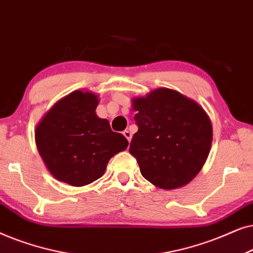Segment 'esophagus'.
Listing matches in <instances>:
<instances>
[{"instance_id": "esophagus-1", "label": "esophagus", "mask_w": 253, "mask_h": 253, "mask_svg": "<svg viewBox=\"0 0 253 253\" xmlns=\"http://www.w3.org/2000/svg\"><path fill=\"white\" fill-rule=\"evenodd\" d=\"M123 134H124V136L126 137V139L128 141H130V139H132V132H130V130H128V129L124 130Z\"/></svg>"}]
</instances>
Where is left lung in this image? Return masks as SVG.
I'll list each match as a JSON object with an SVG mask.
<instances>
[{"instance_id":"left-lung-1","label":"left lung","mask_w":253,"mask_h":253,"mask_svg":"<svg viewBox=\"0 0 253 253\" xmlns=\"http://www.w3.org/2000/svg\"><path fill=\"white\" fill-rule=\"evenodd\" d=\"M137 132L129 153L142 176L155 186L174 190L190 183L203 169L211 150L210 117L193 99L160 87L133 100Z\"/></svg>"}]
</instances>
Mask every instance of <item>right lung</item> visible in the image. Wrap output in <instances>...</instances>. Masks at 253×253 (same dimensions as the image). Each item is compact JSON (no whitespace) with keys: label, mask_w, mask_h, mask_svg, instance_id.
<instances>
[{"label":"right lung","mask_w":253,"mask_h":253,"mask_svg":"<svg viewBox=\"0 0 253 253\" xmlns=\"http://www.w3.org/2000/svg\"><path fill=\"white\" fill-rule=\"evenodd\" d=\"M96 93L76 90L47 112L36 128V144L52 176L72 186L100 178L114 155L128 141L96 114Z\"/></svg>","instance_id":"obj_1"}]
</instances>
